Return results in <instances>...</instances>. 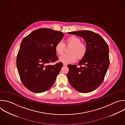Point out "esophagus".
<instances>
[{
    "instance_id": "obj_1",
    "label": "esophagus",
    "mask_w": 125,
    "mask_h": 125,
    "mask_svg": "<svg viewBox=\"0 0 125 125\" xmlns=\"http://www.w3.org/2000/svg\"><path fill=\"white\" fill-rule=\"evenodd\" d=\"M63 66H67V64H66V63H63Z\"/></svg>"
}]
</instances>
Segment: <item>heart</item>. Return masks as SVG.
<instances>
[{"label":"heart","mask_w":125,"mask_h":125,"mask_svg":"<svg viewBox=\"0 0 125 125\" xmlns=\"http://www.w3.org/2000/svg\"><path fill=\"white\" fill-rule=\"evenodd\" d=\"M66 46H71L69 49V54H64L60 56L59 61L64 63H69L74 62L76 57L81 59L83 57L87 52V47L85 44L81 42V40L79 37L71 36L67 38L64 44L62 41H59L56 44L55 50L57 54L62 55L64 52Z\"/></svg>","instance_id":"obj_1"}]
</instances>
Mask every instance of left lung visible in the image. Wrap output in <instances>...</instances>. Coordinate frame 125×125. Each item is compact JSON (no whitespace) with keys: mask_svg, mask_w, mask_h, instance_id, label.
Here are the masks:
<instances>
[{"mask_svg":"<svg viewBox=\"0 0 125 125\" xmlns=\"http://www.w3.org/2000/svg\"><path fill=\"white\" fill-rule=\"evenodd\" d=\"M82 37L87 52L77 65H69L68 79L71 86L81 93L94 91L102 84L109 65V48L98 34L89 30L68 32Z\"/></svg>","mask_w":125,"mask_h":125,"instance_id":"1","label":"left lung"}]
</instances>
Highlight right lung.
Instances as JSON below:
<instances>
[{"label": "right lung", "mask_w": 125, "mask_h": 125, "mask_svg": "<svg viewBox=\"0 0 125 125\" xmlns=\"http://www.w3.org/2000/svg\"><path fill=\"white\" fill-rule=\"evenodd\" d=\"M64 34L49 28L35 30L24 37L17 57V67L24 86L34 93L49 90L54 83L63 63L58 60L55 47Z\"/></svg>", "instance_id": "obj_1"}]
</instances>
